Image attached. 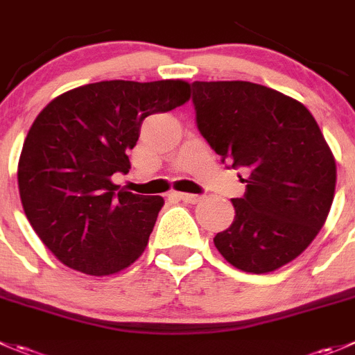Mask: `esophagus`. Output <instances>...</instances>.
I'll return each mask as SVG.
<instances>
[{
	"label": "esophagus",
	"instance_id": "1",
	"mask_svg": "<svg viewBox=\"0 0 355 355\" xmlns=\"http://www.w3.org/2000/svg\"><path fill=\"white\" fill-rule=\"evenodd\" d=\"M175 196H177L178 199H182L184 202H191V205H196V202L201 201V196L198 194H189V192H175Z\"/></svg>",
	"mask_w": 355,
	"mask_h": 355
}]
</instances>
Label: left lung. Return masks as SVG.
Wrapping results in <instances>:
<instances>
[{"mask_svg": "<svg viewBox=\"0 0 355 355\" xmlns=\"http://www.w3.org/2000/svg\"><path fill=\"white\" fill-rule=\"evenodd\" d=\"M192 102L211 149L248 173L216 250L244 272L281 269L315 239L335 198V156L318 121L302 102L250 81H194Z\"/></svg>", "mask_w": 355, "mask_h": 355, "instance_id": "obj_1", "label": "left lung"}]
</instances>
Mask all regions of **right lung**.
Masks as SVG:
<instances>
[{"label": "right lung", "mask_w": 355, "mask_h": 355, "mask_svg": "<svg viewBox=\"0 0 355 355\" xmlns=\"http://www.w3.org/2000/svg\"><path fill=\"white\" fill-rule=\"evenodd\" d=\"M184 79L92 83L55 97L24 140L17 180L24 213L44 246L69 269L111 276L146 250L161 196L119 189L142 121L184 105Z\"/></svg>", "instance_id": "right-lung-1"}]
</instances>
